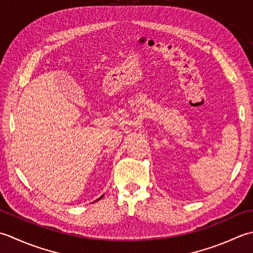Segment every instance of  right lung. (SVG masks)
Returning a JSON list of instances; mask_svg holds the SVG:
<instances>
[{"instance_id":"obj_1","label":"right lung","mask_w":253,"mask_h":253,"mask_svg":"<svg viewBox=\"0 0 253 253\" xmlns=\"http://www.w3.org/2000/svg\"><path fill=\"white\" fill-rule=\"evenodd\" d=\"M102 197H104V195H101V197H100V198H99V199H98V200H100V199H101V198H102Z\"/></svg>"}]
</instances>
